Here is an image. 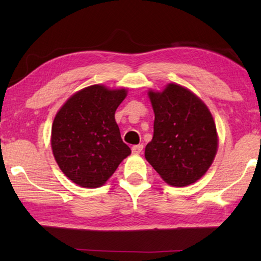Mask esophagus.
<instances>
[{"label":"esophagus","mask_w":261,"mask_h":261,"mask_svg":"<svg viewBox=\"0 0 261 261\" xmlns=\"http://www.w3.org/2000/svg\"><path fill=\"white\" fill-rule=\"evenodd\" d=\"M144 146L141 144H138V145H135V146H132V153L134 154H139L141 151H143Z\"/></svg>","instance_id":"esophagus-1"}]
</instances>
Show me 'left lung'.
I'll return each instance as SVG.
<instances>
[{
    "label": "left lung",
    "mask_w": 261,
    "mask_h": 261,
    "mask_svg": "<svg viewBox=\"0 0 261 261\" xmlns=\"http://www.w3.org/2000/svg\"><path fill=\"white\" fill-rule=\"evenodd\" d=\"M154 110L153 138L145 158L162 179L187 187L204 176L218 151L216 126L207 106L177 84L148 92Z\"/></svg>",
    "instance_id": "8db88e82"
}]
</instances>
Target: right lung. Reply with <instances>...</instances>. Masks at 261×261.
<instances>
[{
    "instance_id": "1",
    "label": "right lung",
    "mask_w": 261,
    "mask_h": 261,
    "mask_svg": "<svg viewBox=\"0 0 261 261\" xmlns=\"http://www.w3.org/2000/svg\"><path fill=\"white\" fill-rule=\"evenodd\" d=\"M126 92L88 86L70 96L57 112L51 125L53 154L63 174L79 187L103 185L131 154L115 121Z\"/></svg>"
}]
</instances>
